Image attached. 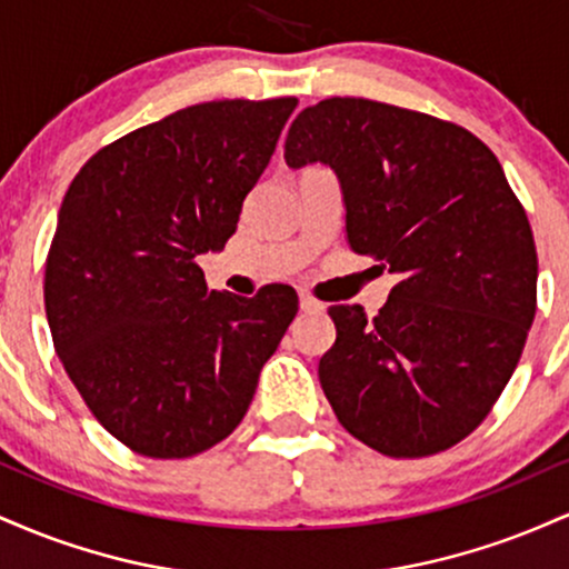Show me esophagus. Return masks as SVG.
Returning <instances> with one entry per match:
<instances>
[{"mask_svg": "<svg viewBox=\"0 0 569 569\" xmlns=\"http://www.w3.org/2000/svg\"><path fill=\"white\" fill-rule=\"evenodd\" d=\"M299 307H302V312H321L323 305L318 302L316 297H310V293H299Z\"/></svg>", "mask_w": 569, "mask_h": 569, "instance_id": "1", "label": "esophagus"}]
</instances>
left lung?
<instances>
[{
    "label": "left lung",
    "mask_w": 569,
    "mask_h": 569,
    "mask_svg": "<svg viewBox=\"0 0 569 569\" xmlns=\"http://www.w3.org/2000/svg\"><path fill=\"white\" fill-rule=\"evenodd\" d=\"M289 168L337 173L356 253L396 272L388 305L329 307L318 380L348 433L428 457L481 426L538 305V253L498 158L471 130L369 98H326L286 136Z\"/></svg>",
    "instance_id": "left-lung-1"
}]
</instances>
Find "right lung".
Instances as JSON below:
<instances>
[{
  "mask_svg": "<svg viewBox=\"0 0 569 569\" xmlns=\"http://www.w3.org/2000/svg\"><path fill=\"white\" fill-rule=\"evenodd\" d=\"M297 98L208 101L122 136L63 194L44 264L58 358L117 441L181 460L232 433L297 316L289 286L208 291Z\"/></svg>",
  "mask_w": 569,
  "mask_h": 569,
  "instance_id": "add662e5",
  "label": "right lung"
}]
</instances>
